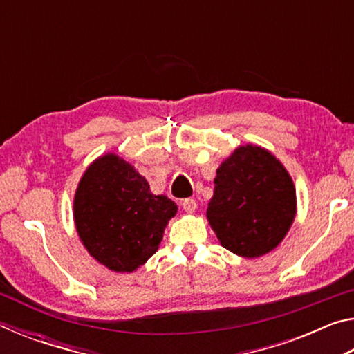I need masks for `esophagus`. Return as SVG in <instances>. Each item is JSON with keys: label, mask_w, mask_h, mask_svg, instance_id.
<instances>
[{"label": "esophagus", "mask_w": 354, "mask_h": 354, "mask_svg": "<svg viewBox=\"0 0 354 354\" xmlns=\"http://www.w3.org/2000/svg\"><path fill=\"white\" fill-rule=\"evenodd\" d=\"M181 206L185 212L192 214V212H195V209H196V201L194 198H185V200H183Z\"/></svg>", "instance_id": "1"}]
</instances>
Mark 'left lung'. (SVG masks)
<instances>
[{"mask_svg": "<svg viewBox=\"0 0 354 354\" xmlns=\"http://www.w3.org/2000/svg\"><path fill=\"white\" fill-rule=\"evenodd\" d=\"M207 220L231 253L257 257L283 241L295 217L292 178L261 147H239L217 170Z\"/></svg>", "mask_w": 354, "mask_h": 354, "instance_id": "left-lung-1", "label": "left lung"}]
</instances>
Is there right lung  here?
I'll return each mask as SVG.
<instances>
[{
	"instance_id": "1",
	"label": "right lung",
	"mask_w": 354,
	"mask_h": 354,
	"mask_svg": "<svg viewBox=\"0 0 354 354\" xmlns=\"http://www.w3.org/2000/svg\"><path fill=\"white\" fill-rule=\"evenodd\" d=\"M178 207L153 195L147 179L115 154L95 160L75 195V223L84 247L113 272H133L151 257Z\"/></svg>"
}]
</instances>
